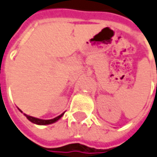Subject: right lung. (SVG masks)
<instances>
[{
  "mask_svg": "<svg viewBox=\"0 0 157 157\" xmlns=\"http://www.w3.org/2000/svg\"><path fill=\"white\" fill-rule=\"evenodd\" d=\"M63 114H64V113H62L61 115H59V116H57L56 118H54L53 119H48V120H45V119H37V118H34V117H32V116H29V115H25L28 120H30L31 122H33L34 124H52L54 123V122H56V121H57Z\"/></svg>",
  "mask_w": 157,
  "mask_h": 157,
  "instance_id": "right-lung-1",
  "label": "right lung"
}]
</instances>
